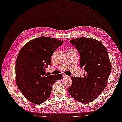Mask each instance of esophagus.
I'll return each mask as SVG.
<instances>
[{
	"label": "esophagus",
	"mask_w": 122,
	"mask_h": 122,
	"mask_svg": "<svg viewBox=\"0 0 122 122\" xmlns=\"http://www.w3.org/2000/svg\"><path fill=\"white\" fill-rule=\"evenodd\" d=\"M62 76H63V77L64 78H66V77H69V76H67V75H65V74H62Z\"/></svg>",
	"instance_id": "1"
}]
</instances>
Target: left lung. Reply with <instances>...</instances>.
Here are the masks:
<instances>
[{"label": "left lung", "mask_w": 122, "mask_h": 122, "mask_svg": "<svg viewBox=\"0 0 122 122\" xmlns=\"http://www.w3.org/2000/svg\"><path fill=\"white\" fill-rule=\"evenodd\" d=\"M80 55V67L86 73L83 77H72L68 89L72 97L81 103L94 100L106 88L112 66L107 50L101 42L81 37L70 41Z\"/></svg>", "instance_id": "left-lung-1"}]
</instances>
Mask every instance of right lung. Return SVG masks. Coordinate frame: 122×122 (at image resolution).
Returning a JSON list of instances; mask_svg holds the SVG:
<instances>
[{"instance_id": "1", "label": "right lung", "mask_w": 122, "mask_h": 122, "mask_svg": "<svg viewBox=\"0 0 122 122\" xmlns=\"http://www.w3.org/2000/svg\"><path fill=\"white\" fill-rule=\"evenodd\" d=\"M64 41L42 36L33 39L21 48L15 63L18 87L28 100L35 104L45 102L50 95L53 83L62 78L61 74L46 73L51 65V57Z\"/></svg>"}]
</instances>
